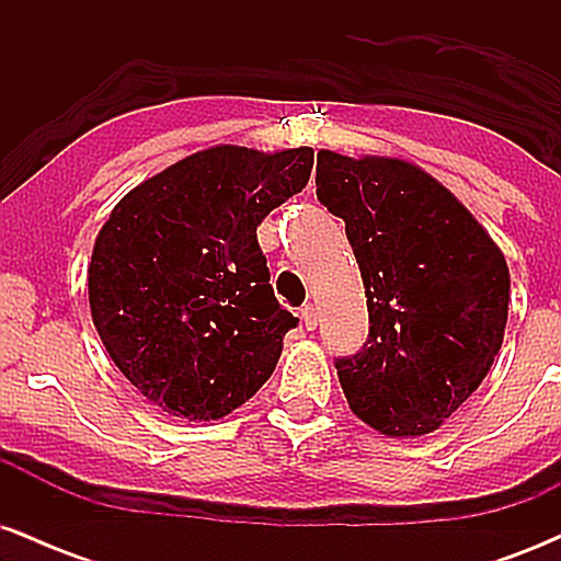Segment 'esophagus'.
Segmentation results:
<instances>
[{"label": "esophagus", "mask_w": 561, "mask_h": 561, "mask_svg": "<svg viewBox=\"0 0 561 561\" xmlns=\"http://www.w3.org/2000/svg\"><path fill=\"white\" fill-rule=\"evenodd\" d=\"M300 319H302V324H306V330H317V324H319L317 308H313V306H302L300 308Z\"/></svg>", "instance_id": "34e87169"}]
</instances>
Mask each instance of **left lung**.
Listing matches in <instances>:
<instances>
[{
	"mask_svg": "<svg viewBox=\"0 0 561 561\" xmlns=\"http://www.w3.org/2000/svg\"><path fill=\"white\" fill-rule=\"evenodd\" d=\"M317 160V195L345 221L371 324L362 353L334 364L347 405L385 437L435 433L504 343V253L416 163L332 150Z\"/></svg>",
	"mask_w": 561,
	"mask_h": 561,
	"instance_id": "8db88e82",
	"label": "left lung"
}]
</instances>
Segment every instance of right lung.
<instances>
[{
    "instance_id": "1",
    "label": "right lung",
    "mask_w": 561,
    "mask_h": 561,
    "mask_svg": "<svg viewBox=\"0 0 561 561\" xmlns=\"http://www.w3.org/2000/svg\"><path fill=\"white\" fill-rule=\"evenodd\" d=\"M311 169V147L216 145L134 186L100 229L92 321L113 364L160 411L221 420L272 377L298 319L274 298L255 229Z\"/></svg>"
}]
</instances>
